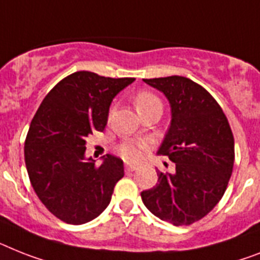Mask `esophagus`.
I'll return each mask as SVG.
<instances>
[{
	"instance_id": "esophagus-1",
	"label": "esophagus",
	"mask_w": 260,
	"mask_h": 260,
	"mask_svg": "<svg viewBox=\"0 0 260 260\" xmlns=\"http://www.w3.org/2000/svg\"><path fill=\"white\" fill-rule=\"evenodd\" d=\"M138 169V166H135V165H132V164H126L125 165V171H127V173H132V171H135Z\"/></svg>"
}]
</instances>
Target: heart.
Returning a JSON list of instances; mask_svg holds the SVG:
<instances>
[{
  "mask_svg": "<svg viewBox=\"0 0 260 260\" xmlns=\"http://www.w3.org/2000/svg\"><path fill=\"white\" fill-rule=\"evenodd\" d=\"M134 104L138 113H141L143 110H147L150 107L162 106L159 98L155 94L146 91V90L139 91L135 95ZM145 149L146 145L142 142H123L118 147V153L126 160H138L142 156V153Z\"/></svg>",
  "mask_w": 260,
  "mask_h": 260,
  "instance_id": "b5f03b06",
  "label": "heart"
}]
</instances>
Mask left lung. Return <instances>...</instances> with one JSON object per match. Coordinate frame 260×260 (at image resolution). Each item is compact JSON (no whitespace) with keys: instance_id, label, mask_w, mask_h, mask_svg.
Returning a JSON list of instances; mask_svg holds the SVG:
<instances>
[{"instance_id":"8db88e82","label":"left lung","mask_w":260,"mask_h":260,"mask_svg":"<svg viewBox=\"0 0 260 260\" xmlns=\"http://www.w3.org/2000/svg\"><path fill=\"white\" fill-rule=\"evenodd\" d=\"M166 95L171 123L158 154L175 164L158 174V183L141 192L159 219L188 226L211 211L233 174L234 135L222 107L198 83L181 76L143 79Z\"/></svg>"}]
</instances>
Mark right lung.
Segmentation results:
<instances>
[{
  "mask_svg": "<svg viewBox=\"0 0 260 260\" xmlns=\"http://www.w3.org/2000/svg\"><path fill=\"white\" fill-rule=\"evenodd\" d=\"M135 78L76 72L45 96L30 123L25 164L45 207L62 222L83 224L100 215L123 177L121 158L107 154L96 166L86 159V139L104 132L111 101Z\"/></svg>",
  "mask_w": 260,
  "mask_h": 260,
  "instance_id": "right-lung-1",
  "label": "right lung"
}]
</instances>
